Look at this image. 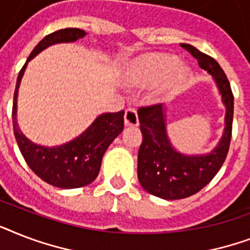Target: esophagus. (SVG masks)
I'll list each match as a JSON object with an SVG mask.
<instances>
[{
    "mask_svg": "<svg viewBox=\"0 0 250 250\" xmlns=\"http://www.w3.org/2000/svg\"><path fill=\"white\" fill-rule=\"evenodd\" d=\"M125 125L127 127H136L139 125V118H137L136 110L128 107L125 113Z\"/></svg>",
    "mask_w": 250,
    "mask_h": 250,
    "instance_id": "obj_1",
    "label": "esophagus"
}]
</instances>
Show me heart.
Wrapping results in <instances>:
<instances>
[{
  "mask_svg": "<svg viewBox=\"0 0 250 250\" xmlns=\"http://www.w3.org/2000/svg\"><path fill=\"white\" fill-rule=\"evenodd\" d=\"M189 78V70L179 63L171 53L156 52L137 56L125 63L122 80L129 86H148L154 84L150 98L162 101L182 88Z\"/></svg>",
  "mask_w": 250,
  "mask_h": 250,
  "instance_id": "1",
  "label": "heart"
}]
</instances>
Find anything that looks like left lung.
Segmentation results:
<instances>
[{
    "label": "left lung",
    "mask_w": 250,
    "mask_h": 250,
    "mask_svg": "<svg viewBox=\"0 0 250 250\" xmlns=\"http://www.w3.org/2000/svg\"><path fill=\"white\" fill-rule=\"evenodd\" d=\"M182 48L197 60L202 70L213 76L226 107L225 131L211 152L188 156L178 152L168 139L167 107L158 104L137 110L143 133L137 154V178L148 193L165 200L189 197L209 184L225 162L232 133L233 94L227 76L214 58L189 44H182Z\"/></svg>",
    "instance_id": "1"
}]
</instances>
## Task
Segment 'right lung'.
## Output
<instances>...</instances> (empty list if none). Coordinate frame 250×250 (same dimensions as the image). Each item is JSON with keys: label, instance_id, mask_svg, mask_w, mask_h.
I'll list each match as a JSON object with an SVG mask.
<instances>
[{"label": "right lung", "instance_id": "obj_1", "mask_svg": "<svg viewBox=\"0 0 250 250\" xmlns=\"http://www.w3.org/2000/svg\"><path fill=\"white\" fill-rule=\"evenodd\" d=\"M86 33L79 28H64L45 36L35 46L28 60L21 67L17 79L13 102L14 135L23 158L35 174L50 186L72 189L88 186L97 178L102 157L106 149L125 127V110L118 113H105L98 115L93 123L74 140L58 146L37 145L23 135L18 127L17 107L18 90L25 67L33 57L44 49L61 42H75Z\"/></svg>", "mask_w": 250, "mask_h": 250}]
</instances>
